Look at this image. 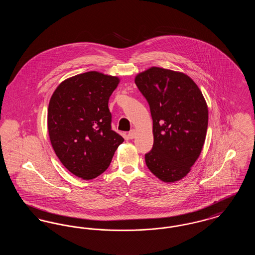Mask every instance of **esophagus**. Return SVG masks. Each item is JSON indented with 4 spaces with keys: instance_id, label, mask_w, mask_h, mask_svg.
Returning <instances> with one entry per match:
<instances>
[{
    "instance_id": "esophagus-1",
    "label": "esophagus",
    "mask_w": 255,
    "mask_h": 255,
    "mask_svg": "<svg viewBox=\"0 0 255 255\" xmlns=\"http://www.w3.org/2000/svg\"><path fill=\"white\" fill-rule=\"evenodd\" d=\"M135 133H136V132H135V130H134V129L131 130V131L129 132V133H128V136H129V138H131V139L133 138V137L135 136Z\"/></svg>"
}]
</instances>
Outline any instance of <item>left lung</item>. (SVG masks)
<instances>
[{
    "label": "left lung",
    "instance_id": "obj_1",
    "mask_svg": "<svg viewBox=\"0 0 255 255\" xmlns=\"http://www.w3.org/2000/svg\"><path fill=\"white\" fill-rule=\"evenodd\" d=\"M149 103L154 144L145 155L149 170L164 182L184 178L206 140L208 109L194 81L185 73L152 67L134 78Z\"/></svg>",
    "mask_w": 255,
    "mask_h": 255
}]
</instances>
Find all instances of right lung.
Segmentation results:
<instances>
[{"mask_svg": "<svg viewBox=\"0 0 255 255\" xmlns=\"http://www.w3.org/2000/svg\"><path fill=\"white\" fill-rule=\"evenodd\" d=\"M118 76L88 72L61 82L50 97L48 130L62 164L76 177L92 180L109 167L124 138L111 128L108 102Z\"/></svg>", "mask_w": 255, "mask_h": 255, "instance_id": "obj_1", "label": "right lung"}]
</instances>
